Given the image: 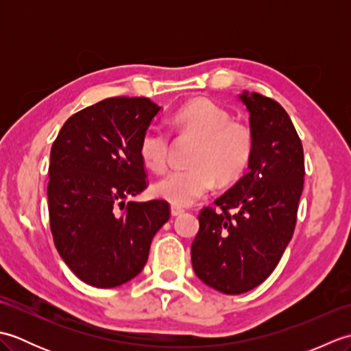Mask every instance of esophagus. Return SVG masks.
I'll return each mask as SVG.
<instances>
[{"mask_svg":"<svg viewBox=\"0 0 351 351\" xmlns=\"http://www.w3.org/2000/svg\"><path fill=\"white\" fill-rule=\"evenodd\" d=\"M184 213V210L181 206H176V205H171L170 206V214L173 215V217H176V215H181Z\"/></svg>","mask_w":351,"mask_h":351,"instance_id":"esophagus-1","label":"esophagus"}]
</instances>
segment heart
<instances>
[{"label": "heart", "mask_w": 351, "mask_h": 351, "mask_svg": "<svg viewBox=\"0 0 351 351\" xmlns=\"http://www.w3.org/2000/svg\"><path fill=\"white\" fill-rule=\"evenodd\" d=\"M178 130L199 138L191 169L170 171L154 185V195L176 206H189L213 189L235 181L247 169L253 152V134L247 125L232 121L229 111L210 99H193L173 116ZM169 134L156 125L140 138L138 154L145 166L161 173L167 167Z\"/></svg>", "instance_id": "b5f03b06"}]
</instances>
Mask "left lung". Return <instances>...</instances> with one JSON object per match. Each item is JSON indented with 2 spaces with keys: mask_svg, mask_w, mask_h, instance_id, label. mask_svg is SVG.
Returning <instances> with one entry per match:
<instances>
[{
  "mask_svg": "<svg viewBox=\"0 0 351 351\" xmlns=\"http://www.w3.org/2000/svg\"><path fill=\"white\" fill-rule=\"evenodd\" d=\"M253 152L249 171L199 214L191 244L197 278L225 294H243L273 273L294 234L303 191V146L279 102L243 92ZM233 213H230V211Z\"/></svg>",
  "mask_w": 351,
  "mask_h": 351,
  "instance_id": "1",
  "label": "left lung"
}]
</instances>
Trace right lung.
<instances>
[{
  "mask_svg": "<svg viewBox=\"0 0 351 351\" xmlns=\"http://www.w3.org/2000/svg\"><path fill=\"white\" fill-rule=\"evenodd\" d=\"M160 110L147 98H107L71 116L52 143V238L66 265L92 287L136 278L170 217L166 200L126 202L147 185L138 145Z\"/></svg>",
  "mask_w": 351,
  "mask_h": 351,
  "instance_id": "1",
  "label": "right lung"
}]
</instances>
